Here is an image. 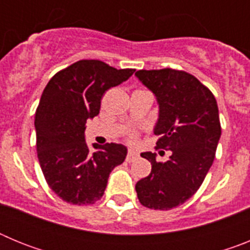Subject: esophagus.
I'll return each mask as SVG.
<instances>
[{"label": "esophagus", "mask_w": 250, "mask_h": 250, "mask_svg": "<svg viewBox=\"0 0 250 250\" xmlns=\"http://www.w3.org/2000/svg\"><path fill=\"white\" fill-rule=\"evenodd\" d=\"M139 154L138 151H135L134 149H130L129 152H127V156H126V160L129 161V163H131V161H134L135 159H138Z\"/></svg>", "instance_id": "34e87169"}]
</instances>
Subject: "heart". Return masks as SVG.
Returning a JSON list of instances; mask_svg holds the SVG:
<instances>
[{"label": "heart", "mask_w": 250, "mask_h": 250, "mask_svg": "<svg viewBox=\"0 0 250 250\" xmlns=\"http://www.w3.org/2000/svg\"><path fill=\"white\" fill-rule=\"evenodd\" d=\"M129 139L130 140H134V139H135V135H134V134H129Z\"/></svg>", "instance_id": "heart-1"}]
</instances>
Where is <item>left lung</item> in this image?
I'll return each mask as SVG.
<instances>
[{"label":"left lung","instance_id":"8db88e82","mask_svg":"<svg viewBox=\"0 0 250 250\" xmlns=\"http://www.w3.org/2000/svg\"><path fill=\"white\" fill-rule=\"evenodd\" d=\"M135 76L158 101L156 147L171 151L165 163L156 161L155 152H141L151 163V173L136 183V193L144 207L169 210L191 198L204 182L222 134L219 110L210 90L188 72L139 70Z\"/></svg>","mask_w":250,"mask_h":250}]
</instances>
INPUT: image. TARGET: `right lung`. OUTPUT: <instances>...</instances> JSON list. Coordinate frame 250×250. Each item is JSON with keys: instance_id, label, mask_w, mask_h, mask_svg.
<instances>
[{"instance_id": "1", "label": "right lung", "mask_w": 250, "mask_h": 250, "mask_svg": "<svg viewBox=\"0 0 250 250\" xmlns=\"http://www.w3.org/2000/svg\"><path fill=\"white\" fill-rule=\"evenodd\" d=\"M134 71L80 60L46 85L35 114L37 158L48 187L63 202L87 205L100 200L110 173L126 158V147L114 143L94 145L96 150L90 152L85 124L100 112L105 91Z\"/></svg>"}]
</instances>
